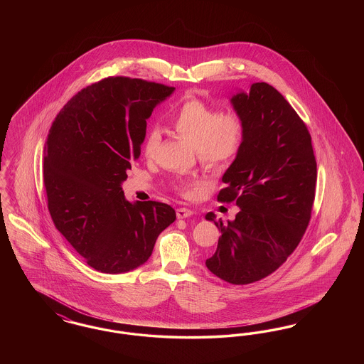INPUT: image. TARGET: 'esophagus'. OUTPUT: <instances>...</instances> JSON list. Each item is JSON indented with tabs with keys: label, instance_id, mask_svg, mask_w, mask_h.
I'll list each match as a JSON object with an SVG mask.
<instances>
[{
	"label": "esophagus",
	"instance_id": "34e87169",
	"mask_svg": "<svg viewBox=\"0 0 364 364\" xmlns=\"http://www.w3.org/2000/svg\"><path fill=\"white\" fill-rule=\"evenodd\" d=\"M176 215H177V218H178V220H181V218H187V217H191V215H192V210L186 208H177V210H176Z\"/></svg>",
	"mask_w": 364,
	"mask_h": 364
}]
</instances>
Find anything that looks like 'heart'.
<instances>
[{
  "instance_id": "1",
  "label": "heart",
  "mask_w": 364,
  "mask_h": 364,
  "mask_svg": "<svg viewBox=\"0 0 364 364\" xmlns=\"http://www.w3.org/2000/svg\"><path fill=\"white\" fill-rule=\"evenodd\" d=\"M174 131L196 147L200 164L213 171L226 168L242 150L245 138V122L242 114L233 110L221 112L198 98H186L169 116ZM161 140L159 129L153 127L147 131L143 141V153L151 158ZM199 181L178 184V190L192 196Z\"/></svg>"
}]
</instances>
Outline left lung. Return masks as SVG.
<instances>
[{"label":"left lung","mask_w":364,"mask_h":364,"mask_svg":"<svg viewBox=\"0 0 364 364\" xmlns=\"http://www.w3.org/2000/svg\"><path fill=\"white\" fill-rule=\"evenodd\" d=\"M230 104L244 119L245 138L217 199L235 200L240 211L228 224L206 214L221 230L206 266L245 285L276 272L299 245L311 218L316 161L306 124L274 87L254 83Z\"/></svg>","instance_id":"8db88e82"}]
</instances>
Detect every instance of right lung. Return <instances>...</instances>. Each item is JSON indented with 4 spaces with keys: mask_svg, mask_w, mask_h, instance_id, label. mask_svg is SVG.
<instances>
[{
    "mask_svg": "<svg viewBox=\"0 0 364 364\" xmlns=\"http://www.w3.org/2000/svg\"><path fill=\"white\" fill-rule=\"evenodd\" d=\"M174 87L106 77L72 97L49 131L43 183L54 226L87 263L109 274L150 258L176 211L161 202L125 200L122 181L140 156L146 120Z\"/></svg>",
    "mask_w": 364,
    "mask_h": 364,
    "instance_id": "add662e5",
    "label": "right lung"
}]
</instances>
